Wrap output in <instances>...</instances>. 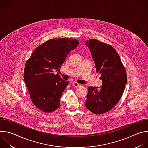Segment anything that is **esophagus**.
<instances>
[{
  "instance_id": "1",
  "label": "esophagus",
  "mask_w": 148,
  "mask_h": 148,
  "mask_svg": "<svg viewBox=\"0 0 148 148\" xmlns=\"http://www.w3.org/2000/svg\"><path fill=\"white\" fill-rule=\"evenodd\" d=\"M73 87L77 88V87H79L81 86V84H78L77 82H73Z\"/></svg>"
}]
</instances>
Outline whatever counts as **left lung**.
<instances>
[{
	"label": "left lung",
	"instance_id": "left-lung-1",
	"mask_svg": "<svg viewBox=\"0 0 148 148\" xmlns=\"http://www.w3.org/2000/svg\"><path fill=\"white\" fill-rule=\"evenodd\" d=\"M95 63L96 71L101 74L100 87H89L85 107L95 114L108 112L122 97L127 75L116 51L98 40L85 41Z\"/></svg>",
	"mask_w": 148,
	"mask_h": 148
}]
</instances>
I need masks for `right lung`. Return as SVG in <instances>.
Segmentation results:
<instances>
[{"label": "right lung", "instance_id": "1", "mask_svg": "<svg viewBox=\"0 0 148 148\" xmlns=\"http://www.w3.org/2000/svg\"><path fill=\"white\" fill-rule=\"evenodd\" d=\"M76 39L54 38L37 47L26 62L24 79L32 102L39 110L51 112L60 105V97L69 85L54 72L59 71L67 55L78 45Z\"/></svg>", "mask_w": 148, "mask_h": 148}]
</instances>
